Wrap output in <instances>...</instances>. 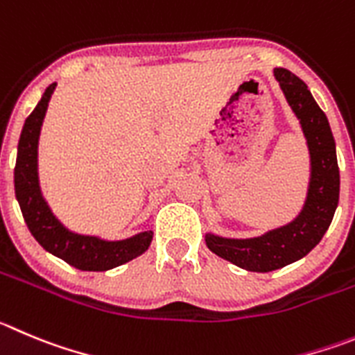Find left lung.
<instances>
[{"label":"left lung","mask_w":355,"mask_h":355,"mask_svg":"<svg viewBox=\"0 0 355 355\" xmlns=\"http://www.w3.org/2000/svg\"><path fill=\"white\" fill-rule=\"evenodd\" d=\"M273 75L291 110L297 117L310 155L306 198L300 214L280 227L252 238L205 234L207 247L218 257L247 271L268 273L303 259L329 230L340 198L336 145L326 114L320 110L306 84L286 68Z\"/></svg>","instance_id":"8db88e82"}]
</instances>
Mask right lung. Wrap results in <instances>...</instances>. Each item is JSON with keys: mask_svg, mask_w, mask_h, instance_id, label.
<instances>
[{"mask_svg": "<svg viewBox=\"0 0 355 355\" xmlns=\"http://www.w3.org/2000/svg\"><path fill=\"white\" fill-rule=\"evenodd\" d=\"M55 82L43 92L42 99L24 122L13 170L15 198L22 217L35 240L47 252L82 271H107L141 256L150 245L152 231H141L124 240H105L96 234H82L68 230L54 215L43 198L38 177V141L49 101Z\"/></svg>", "mask_w": 355, "mask_h": 355, "instance_id": "obj_1", "label": "right lung"}]
</instances>
